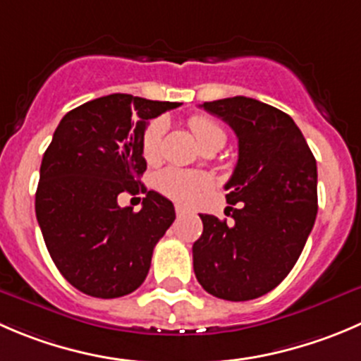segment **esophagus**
I'll use <instances>...</instances> for the list:
<instances>
[{
  "label": "esophagus",
  "instance_id": "34e87169",
  "mask_svg": "<svg viewBox=\"0 0 361 361\" xmlns=\"http://www.w3.org/2000/svg\"><path fill=\"white\" fill-rule=\"evenodd\" d=\"M174 209H176V215L178 216H181V215H185V213H188V209L185 208V206H181V204L174 206Z\"/></svg>",
  "mask_w": 361,
  "mask_h": 361
}]
</instances>
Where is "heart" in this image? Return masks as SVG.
<instances>
[{
  "label": "heart",
  "instance_id": "obj_1",
  "mask_svg": "<svg viewBox=\"0 0 361 361\" xmlns=\"http://www.w3.org/2000/svg\"><path fill=\"white\" fill-rule=\"evenodd\" d=\"M192 134L197 139L202 149L219 146L222 148L226 142V130L219 121L208 116H192L188 120ZM166 134V121L162 118H155L148 123L142 132L141 152L148 164H155L162 155V139ZM155 185L162 194L169 195L174 201L192 204L199 201L206 192L212 188V178L199 171H187L180 167H166L155 176Z\"/></svg>",
  "mask_w": 361,
  "mask_h": 361
}]
</instances>
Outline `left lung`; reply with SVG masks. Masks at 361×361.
Masks as SVG:
<instances>
[{
	"mask_svg": "<svg viewBox=\"0 0 361 361\" xmlns=\"http://www.w3.org/2000/svg\"><path fill=\"white\" fill-rule=\"evenodd\" d=\"M201 107L234 130L238 164L226 183L233 222L199 215L194 274L209 295L247 302L277 288L305 247L317 215L316 159L293 118L277 107L248 97Z\"/></svg>",
	"mask_w": 361,
	"mask_h": 361,
	"instance_id": "8db88e82",
	"label": "left lung"
}]
</instances>
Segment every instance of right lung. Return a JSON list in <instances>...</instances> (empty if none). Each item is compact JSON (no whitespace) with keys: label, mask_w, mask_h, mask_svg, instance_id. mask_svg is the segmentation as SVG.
Wrapping results in <instances>:
<instances>
[{"label":"right lung","mask_w":361,"mask_h":361,"mask_svg":"<svg viewBox=\"0 0 361 361\" xmlns=\"http://www.w3.org/2000/svg\"><path fill=\"white\" fill-rule=\"evenodd\" d=\"M180 106L113 93L66 113L54 130L35 212L56 268L84 295L120 298L145 282L176 213L139 181L146 171L141 139L148 120ZM121 191L146 193L143 208L121 209Z\"/></svg>","instance_id":"1"}]
</instances>
